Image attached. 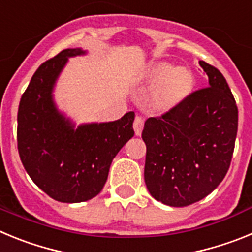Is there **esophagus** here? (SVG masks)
Instances as JSON below:
<instances>
[{
    "label": "esophagus",
    "instance_id": "1",
    "mask_svg": "<svg viewBox=\"0 0 252 252\" xmlns=\"http://www.w3.org/2000/svg\"><path fill=\"white\" fill-rule=\"evenodd\" d=\"M142 128H144V119H142L141 116H136L135 121H133V130H135V133H136L137 136L141 135Z\"/></svg>",
    "mask_w": 252,
    "mask_h": 252
}]
</instances>
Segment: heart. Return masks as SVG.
I'll list each match as a JSON object with an SVG mask.
<instances>
[{
    "label": "heart",
    "mask_w": 252,
    "mask_h": 252,
    "mask_svg": "<svg viewBox=\"0 0 252 252\" xmlns=\"http://www.w3.org/2000/svg\"><path fill=\"white\" fill-rule=\"evenodd\" d=\"M144 83L155 87L153 103L159 110H170L183 103L194 88V75L189 69L169 63H154L148 66Z\"/></svg>",
    "instance_id": "1"
}]
</instances>
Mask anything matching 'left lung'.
<instances>
[{"label":"left lung","mask_w":252,"mask_h":252,"mask_svg":"<svg viewBox=\"0 0 252 252\" xmlns=\"http://www.w3.org/2000/svg\"><path fill=\"white\" fill-rule=\"evenodd\" d=\"M208 86L146 120L145 183L157 201L186 207L213 192L230 168L239 111L222 73L201 60Z\"/></svg>","instance_id":"left-lung-1"}]
</instances>
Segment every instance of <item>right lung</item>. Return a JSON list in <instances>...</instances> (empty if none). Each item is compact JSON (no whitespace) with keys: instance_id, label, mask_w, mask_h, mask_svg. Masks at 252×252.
<instances>
[{"instance_id":"1","label":"right lung","mask_w":252,"mask_h":252,"mask_svg":"<svg viewBox=\"0 0 252 252\" xmlns=\"http://www.w3.org/2000/svg\"><path fill=\"white\" fill-rule=\"evenodd\" d=\"M65 49L37 68L17 112V149L22 165L49 197L63 203L92 199L106 183L111 162L133 136L135 113L117 121L74 124L55 106V82L68 58L84 55Z\"/></svg>"}]
</instances>
